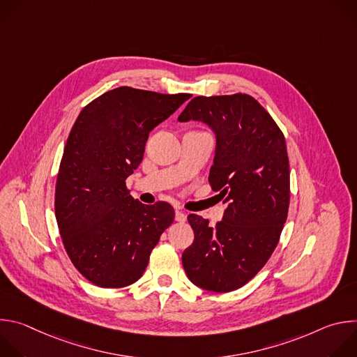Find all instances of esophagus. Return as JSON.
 <instances>
[{"label": "esophagus", "instance_id": "1", "mask_svg": "<svg viewBox=\"0 0 357 357\" xmlns=\"http://www.w3.org/2000/svg\"><path fill=\"white\" fill-rule=\"evenodd\" d=\"M175 220L179 223H183L186 220V215L182 211H176L175 212Z\"/></svg>", "mask_w": 357, "mask_h": 357}]
</instances>
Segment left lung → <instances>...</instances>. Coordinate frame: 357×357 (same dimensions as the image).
Instances as JSON below:
<instances>
[{
	"mask_svg": "<svg viewBox=\"0 0 357 357\" xmlns=\"http://www.w3.org/2000/svg\"><path fill=\"white\" fill-rule=\"evenodd\" d=\"M208 124L216 134L209 183L227 203L223 220L189 215L195 240L182 254L188 278L213 292L247 284L275 250L289 208L285 138L270 113L244 93L197 96L178 117Z\"/></svg>",
	"mask_w": 357,
	"mask_h": 357,
	"instance_id": "8db88e82",
	"label": "left lung"
}]
</instances>
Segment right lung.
Instances as JSON below:
<instances>
[{
	"label": "right lung",
	"instance_id": "1",
	"mask_svg": "<svg viewBox=\"0 0 357 357\" xmlns=\"http://www.w3.org/2000/svg\"><path fill=\"white\" fill-rule=\"evenodd\" d=\"M190 97L121 86L80 112L68 137L55 189V215L73 266L101 288L127 287L175 219L167 202L144 205L126 179L144 157L149 132Z\"/></svg>",
	"mask_w": 357,
	"mask_h": 357
}]
</instances>
